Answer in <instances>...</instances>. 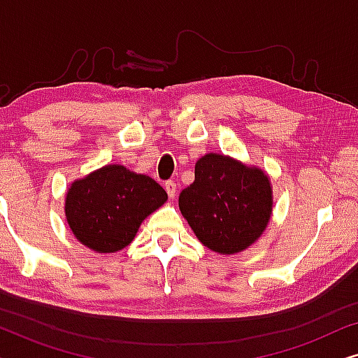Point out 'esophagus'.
<instances>
[{
  "instance_id": "esophagus-1",
  "label": "esophagus",
  "mask_w": 358,
  "mask_h": 358,
  "mask_svg": "<svg viewBox=\"0 0 358 358\" xmlns=\"http://www.w3.org/2000/svg\"><path fill=\"white\" fill-rule=\"evenodd\" d=\"M164 189L171 199H174L176 194H178V185H176L174 180H168V182L164 184Z\"/></svg>"
}]
</instances>
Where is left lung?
<instances>
[{"label":"left lung","mask_w":358,"mask_h":358,"mask_svg":"<svg viewBox=\"0 0 358 358\" xmlns=\"http://www.w3.org/2000/svg\"><path fill=\"white\" fill-rule=\"evenodd\" d=\"M272 207L266 171L218 153L195 163V180L179 195L180 213L199 241L223 256L252 246L266 231Z\"/></svg>","instance_id":"obj_1"}]
</instances>
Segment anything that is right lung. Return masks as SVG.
Wrapping results in <instances>:
<instances>
[{
	"label": "right lung",
	"mask_w": 358,
	"mask_h": 358,
	"mask_svg": "<svg viewBox=\"0 0 358 358\" xmlns=\"http://www.w3.org/2000/svg\"><path fill=\"white\" fill-rule=\"evenodd\" d=\"M166 200V190L150 176L106 164L73 180L65 195V217L83 246L109 254L129 246L143 220Z\"/></svg>",
	"instance_id": "obj_1"
}]
</instances>
